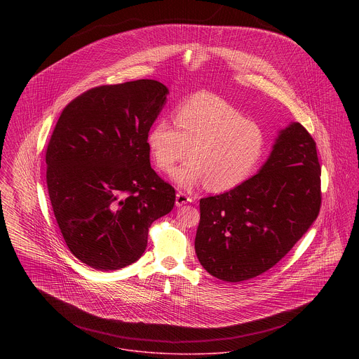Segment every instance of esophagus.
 <instances>
[{
  "label": "esophagus",
  "instance_id": "1",
  "mask_svg": "<svg viewBox=\"0 0 359 359\" xmlns=\"http://www.w3.org/2000/svg\"><path fill=\"white\" fill-rule=\"evenodd\" d=\"M191 202H192V199L187 194H184V192H178L177 194V198H175V205L177 207H181V205L191 203Z\"/></svg>",
  "mask_w": 359,
  "mask_h": 359
}]
</instances>
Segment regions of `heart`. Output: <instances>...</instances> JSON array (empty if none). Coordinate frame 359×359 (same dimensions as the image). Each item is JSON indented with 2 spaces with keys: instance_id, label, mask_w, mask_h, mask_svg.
Instances as JSON below:
<instances>
[{
  "instance_id": "b5f03b06",
  "label": "heart",
  "mask_w": 359,
  "mask_h": 359,
  "mask_svg": "<svg viewBox=\"0 0 359 359\" xmlns=\"http://www.w3.org/2000/svg\"><path fill=\"white\" fill-rule=\"evenodd\" d=\"M175 126L165 117L154 121L147 144L154 164L170 171L188 154L189 161L174 170L172 181L181 188L201 184L214 192L242 185L259 164L266 140L262 128L229 103L198 98L181 104Z\"/></svg>"
}]
</instances>
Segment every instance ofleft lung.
Wrapping results in <instances>:
<instances>
[{
	"label": "left lung",
	"instance_id": "1",
	"mask_svg": "<svg viewBox=\"0 0 359 359\" xmlns=\"http://www.w3.org/2000/svg\"><path fill=\"white\" fill-rule=\"evenodd\" d=\"M320 208L316 144L300 123L279 131L252 178L201 199L195 250L205 271L225 282L264 273L300 241Z\"/></svg>",
	"mask_w": 359,
	"mask_h": 359
}]
</instances>
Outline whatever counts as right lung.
Returning <instances> with one entry per match:
<instances>
[{"label":"right lung","instance_id":"add662e5","mask_svg":"<svg viewBox=\"0 0 359 359\" xmlns=\"http://www.w3.org/2000/svg\"><path fill=\"white\" fill-rule=\"evenodd\" d=\"M156 80L91 88L69 103L47 148V187L62 236L81 262L113 271L135 262L168 214L174 188L151 167L147 135L167 101Z\"/></svg>","mask_w":359,"mask_h":359}]
</instances>
